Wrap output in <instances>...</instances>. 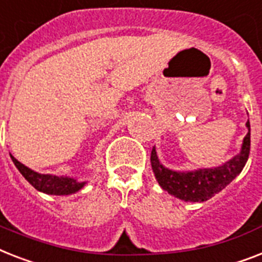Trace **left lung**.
<instances>
[{
	"mask_svg": "<svg viewBox=\"0 0 262 262\" xmlns=\"http://www.w3.org/2000/svg\"><path fill=\"white\" fill-rule=\"evenodd\" d=\"M249 132L242 142L241 152L221 167L198 169L191 172H175L163 167L157 159L155 148L150 153L152 169L157 182L173 196L186 202H205L222 191L242 171L250 152V124Z\"/></svg>",
	"mask_w": 262,
	"mask_h": 262,
	"instance_id": "1",
	"label": "left lung"
}]
</instances>
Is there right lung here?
Masks as SVG:
<instances>
[{"label": "right lung", "instance_id": "add662e5", "mask_svg": "<svg viewBox=\"0 0 262 262\" xmlns=\"http://www.w3.org/2000/svg\"><path fill=\"white\" fill-rule=\"evenodd\" d=\"M10 157H12L14 165L20 171L21 175L24 176L25 179L31 183L37 191L50 193V195H70V193L79 191L84 186V183H78L71 178H59V176L37 173V172L25 167L24 164H21L20 161L14 159L12 155H10Z\"/></svg>", "mask_w": 262, "mask_h": 262}]
</instances>
